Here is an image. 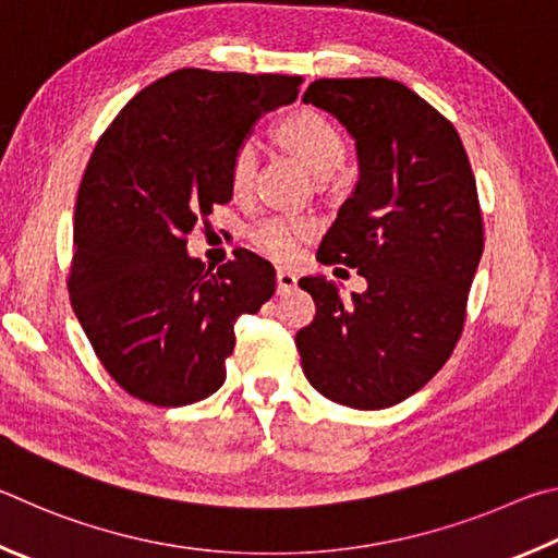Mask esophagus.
<instances>
[{"label": "esophagus", "mask_w": 558, "mask_h": 558, "mask_svg": "<svg viewBox=\"0 0 558 558\" xmlns=\"http://www.w3.org/2000/svg\"><path fill=\"white\" fill-rule=\"evenodd\" d=\"M296 281H299V277H296L294 271L277 269V287H279L281 294H287V291H294L296 289Z\"/></svg>", "instance_id": "34e87169"}]
</instances>
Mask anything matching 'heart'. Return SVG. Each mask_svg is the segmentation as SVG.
Segmentation results:
<instances>
[{
	"mask_svg": "<svg viewBox=\"0 0 558 558\" xmlns=\"http://www.w3.org/2000/svg\"><path fill=\"white\" fill-rule=\"evenodd\" d=\"M277 136L281 144L289 146L320 179L338 171L345 161L348 146L343 132L320 112L301 110L287 114L277 124ZM257 163V142L242 140L234 146L230 159V185L234 193L242 195L252 189ZM314 230L316 225L308 218H299V215H274V218H264L257 225H252L247 240L264 257L289 262L299 257L301 247H304V242L314 234Z\"/></svg>",
	"mask_w": 558,
	"mask_h": 558,
	"instance_id": "heart-1",
	"label": "heart"
}]
</instances>
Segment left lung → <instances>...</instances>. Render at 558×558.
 Listing matches in <instances>:
<instances>
[{
    "instance_id": "1",
    "label": "left lung",
    "mask_w": 558,
    "mask_h": 558,
    "mask_svg": "<svg viewBox=\"0 0 558 558\" xmlns=\"http://www.w3.org/2000/svg\"><path fill=\"white\" fill-rule=\"evenodd\" d=\"M304 102L355 140L360 179L318 247L367 291L343 301L333 281L304 277L316 301L296 333L301 367L330 402L385 409L418 392L463 333L483 254V213L461 136L424 97L387 77H324Z\"/></svg>"
}]
</instances>
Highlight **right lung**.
<instances>
[{
  "label": "right lung",
  "instance_id": "add662e5",
  "mask_svg": "<svg viewBox=\"0 0 558 558\" xmlns=\"http://www.w3.org/2000/svg\"><path fill=\"white\" fill-rule=\"evenodd\" d=\"M299 75L173 71L97 140L75 201L68 291L102 367L124 392L185 407L218 392L234 324L277 274L250 250L218 269L185 238L232 198L230 159L264 112L296 100Z\"/></svg>",
  "mask_w": 558,
  "mask_h": 558
}]
</instances>
